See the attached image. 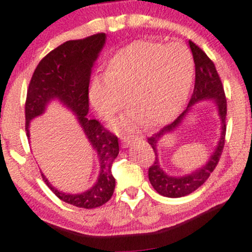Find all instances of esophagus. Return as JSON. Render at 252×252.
I'll use <instances>...</instances> for the list:
<instances>
[{
	"label": "esophagus",
	"mask_w": 252,
	"mask_h": 252,
	"mask_svg": "<svg viewBox=\"0 0 252 252\" xmlns=\"http://www.w3.org/2000/svg\"><path fill=\"white\" fill-rule=\"evenodd\" d=\"M134 138H135L134 135H122L121 136V140H122V142L124 144L131 143L132 141H134Z\"/></svg>",
	"instance_id": "esophagus-1"
}]
</instances>
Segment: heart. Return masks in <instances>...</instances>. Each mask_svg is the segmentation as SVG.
I'll use <instances>...</instances> for the list:
<instances>
[{
  "mask_svg": "<svg viewBox=\"0 0 252 252\" xmlns=\"http://www.w3.org/2000/svg\"><path fill=\"white\" fill-rule=\"evenodd\" d=\"M194 74L192 52L185 43L136 41L117 52L106 76L90 86V103L108 120L126 104L135 108L117 118L114 128L130 131L146 122L162 123L178 111L189 94Z\"/></svg>",
  "mask_w": 252,
  "mask_h": 252,
  "instance_id": "heart-1",
  "label": "heart"
}]
</instances>
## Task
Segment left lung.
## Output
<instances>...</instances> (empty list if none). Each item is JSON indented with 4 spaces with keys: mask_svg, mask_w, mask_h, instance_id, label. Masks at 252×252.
I'll return each instance as SVG.
<instances>
[{
    "mask_svg": "<svg viewBox=\"0 0 252 252\" xmlns=\"http://www.w3.org/2000/svg\"><path fill=\"white\" fill-rule=\"evenodd\" d=\"M189 42L195 63V83L189 105L180 116L176 117L172 123L164 126L158 132L148 137V143L153 147V150H154L156 156L155 161L149 167L148 170L149 181L158 194L168 196V198H180V196L189 195L192 192H194L195 189H198L209 179L211 173L215 170L217 164L219 162L222 149H224L225 134H226L225 118H226L227 104L220 77H219L218 72L216 70L215 63L206 56V53L193 41L189 40ZM202 99H212L217 104L220 117L222 121V134L220 142L214 154L211 156L209 162L201 169L184 177H170L163 172L158 163L157 150L156 149L158 141L164 134L174 131L182 123L189 109L196 101Z\"/></svg>",
    "mask_w": 252,
    "mask_h": 252,
    "instance_id": "left-lung-1",
    "label": "left lung"
}]
</instances>
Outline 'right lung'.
<instances>
[{
  "label": "right lung",
  "instance_id": "obj_1",
  "mask_svg": "<svg viewBox=\"0 0 252 252\" xmlns=\"http://www.w3.org/2000/svg\"><path fill=\"white\" fill-rule=\"evenodd\" d=\"M105 43V34L98 33L80 40H70L51 51L37 63L30 82L25 104L26 134L30 122L43 114L52 99L60 100L77 115V120L97 153L99 176L91 189L80 194H68L54 189L45 175L42 179L60 200L82 207L96 209L110 200L115 190L111 163L117 158L118 138L97 120H89V84L92 66Z\"/></svg>",
  "mask_w": 252,
  "mask_h": 252
}]
</instances>
